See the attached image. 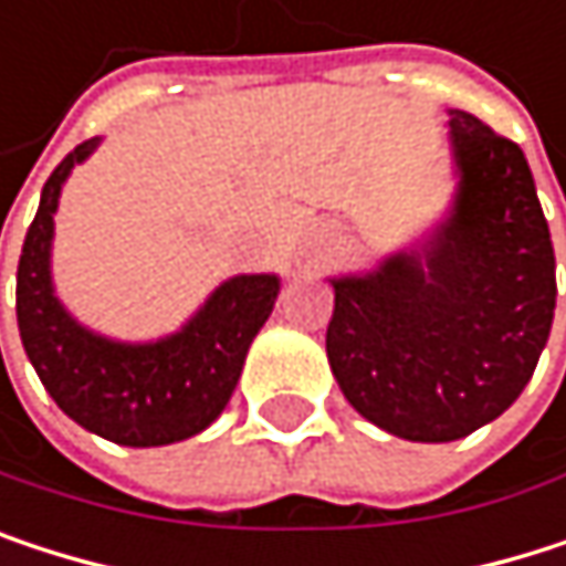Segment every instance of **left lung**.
<instances>
[{
  "mask_svg": "<svg viewBox=\"0 0 566 566\" xmlns=\"http://www.w3.org/2000/svg\"><path fill=\"white\" fill-rule=\"evenodd\" d=\"M461 170L451 220L422 253L336 280L326 353L349 406L409 441H454L497 419L547 346L557 263L517 144L451 112Z\"/></svg>",
  "mask_w": 566,
  "mask_h": 566,
  "instance_id": "left-lung-1",
  "label": "left lung"
}]
</instances>
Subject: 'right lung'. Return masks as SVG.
Returning <instances> with one entry per match:
<instances>
[{"mask_svg": "<svg viewBox=\"0 0 566 566\" xmlns=\"http://www.w3.org/2000/svg\"><path fill=\"white\" fill-rule=\"evenodd\" d=\"M98 142H82L42 187L39 213L25 233L15 313L25 356L55 406L95 434L132 444L184 441L213 422L230 402L247 349L280 293L276 276H233L170 339L122 346L85 333L52 296V213L69 170Z\"/></svg>", "mask_w": 566, "mask_h": 566, "instance_id": "obj_1", "label": "right lung"}]
</instances>
